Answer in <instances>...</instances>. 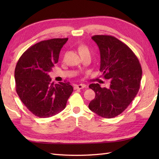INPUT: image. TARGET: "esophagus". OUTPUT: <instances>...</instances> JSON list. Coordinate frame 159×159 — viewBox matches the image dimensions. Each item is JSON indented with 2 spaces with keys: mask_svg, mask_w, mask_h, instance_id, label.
Here are the masks:
<instances>
[{
  "mask_svg": "<svg viewBox=\"0 0 159 159\" xmlns=\"http://www.w3.org/2000/svg\"><path fill=\"white\" fill-rule=\"evenodd\" d=\"M85 87H86V85H84V84H79V85H76L75 86H74V89H81L85 88Z\"/></svg>",
  "mask_w": 159,
  "mask_h": 159,
  "instance_id": "34e87169",
  "label": "esophagus"
}]
</instances>
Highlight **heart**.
Returning a JSON list of instances; mask_svg holds the SVG:
<instances>
[{"label":"heart","instance_id":"heart-1","mask_svg":"<svg viewBox=\"0 0 159 159\" xmlns=\"http://www.w3.org/2000/svg\"><path fill=\"white\" fill-rule=\"evenodd\" d=\"M78 50H79V52L80 53V54L83 53V52H85L89 51V50H88V48H87V47L85 46H84V45L79 46V48H78Z\"/></svg>","mask_w":159,"mask_h":159}]
</instances>
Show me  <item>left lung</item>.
Returning <instances> with one entry per match:
<instances>
[{
  "label": "left lung",
  "instance_id": "8db88e82",
  "mask_svg": "<svg viewBox=\"0 0 159 159\" xmlns=\"http://www.w3.org/2000/svg\"><path fill=\"white\" fill-rule=\"evenodd\" d=\"M98 46L100 68L104 79H110L109 88L92 83L89 87L96 97L89 109L99 116L112 118L121 114L139 92L142 70L136 55L124 43L111 35H93Z\"/></svg>",
  "mask_w": 159,
  "mask_h": 159
}]
</instances>
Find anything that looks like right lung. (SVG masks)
Listing matches in <instances>:
<instances>
[{
  "instance_id": "1",
  "label": "right lung",
  "mask_w": 159,
  "mask_h": 159,
  "mask_svg": "<svg viewBox=\"0 0 159 159\" xmlns=\"http://www.w3.org/2000/svg\"><path fill=\"white\" fill-rule=\"evenodd\" d=\"M67 39L55 38L37 43L22 54L16 64V92L37 117H49L61 112L73 92L70 83L54 84L48 74L58 62L61 49Z\"/></svg>"
}]
</instances>
